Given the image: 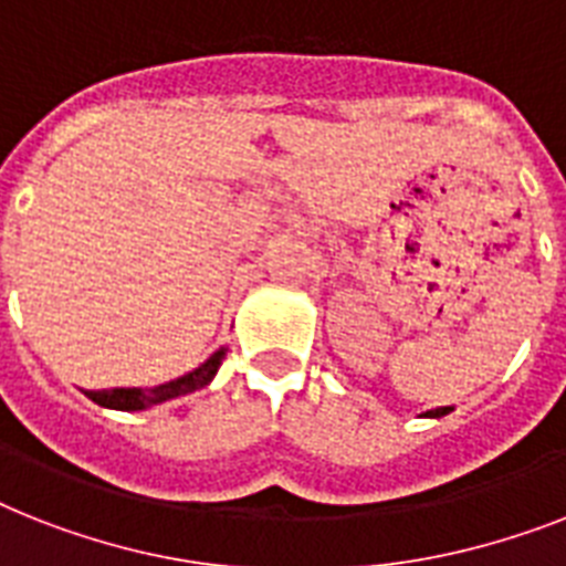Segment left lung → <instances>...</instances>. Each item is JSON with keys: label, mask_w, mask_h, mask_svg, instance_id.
<instances>
[{"label": "left lung", "mask_w": 566, "mask_h": 566, "mask_svg": "<svg viewBox=\"0 0 566 566\" xmlns=\"http://www.w3.org/2000/svg\"><path fill=\"white\" fill-rule=\"evenodd\" d=\"M448 412H450V407H439V410H430V412H427V416L439 418V416H448Z\"/></svg>", "instance_id": "8db88e82"}]
</instances>
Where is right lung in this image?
<instances>
[{"label":"right lung","instance_id":"right-lung-1","mask_svg":"<svg viewBox=\"0 0 566 566\" xmlns=\"http://www.w3.org/2000/svg\"><path fill=\"white\" fill-rule=\"evenodd\" d=\"M223 357H227V352L220 348V352H214L203 366H197L195 371H188V375H182V378L168 380V384H163V387H154V389L122 387V389H101V392H86V395H90L95 403H101V407H109V410H127V412L145 410V407H154V403L171 401V398H179V395H188V392H195V389L209 387L211 378L218 375Z\"/></svg>","mask_w":566,"mask_h":566}]
</instances>
